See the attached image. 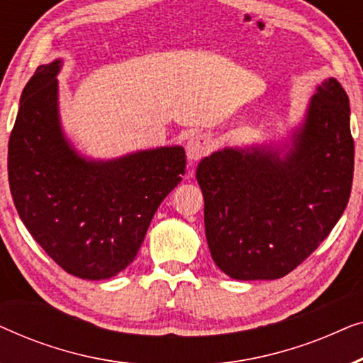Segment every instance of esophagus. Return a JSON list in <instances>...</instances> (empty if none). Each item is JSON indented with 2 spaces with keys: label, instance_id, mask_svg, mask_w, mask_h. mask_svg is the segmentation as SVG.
<instances>
[{
  "label": "esophagus",
  "instance_id": "obj_1",
  "mask_svg": "<svg viewBox=\"0 0 363 363\" xmlns=\"http://www.w3.org/2000/svg\"><path fill=\"white\" fill-rule=\"evenodd\" d=\"M211 150H213V140L210 135H206V133H200V135L191 137L186 143V157L188 160L191 162L200 160V158L208 155Z\"/></svg>",
  "mask_w": 363,
  "mask_h": 363
}]
</instances>
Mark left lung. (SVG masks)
Listing matches in <instances>:
<instances>
[{
    "instance_id": "obj_1",
    "label": "left lung",
    "mask_w": 363,
    "mask_h": 363,
    "mask_svg": "<svg viewBox=\"0 0 363 363\" xmlns=\"http://www.w3.org/2000/svg\"><path fill=\"white\" fill-rule=\"evenodd\" d=\"M354 138L349 97L325 79L284 157L271 148L205 157L196 180L205 196L213 261L233 279H279L329 236L350 198Z\"/></svg>"
}]
</instances>
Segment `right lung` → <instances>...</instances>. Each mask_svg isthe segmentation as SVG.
Masks as SVG:
<instances>
[{"mask_svg": "<svg viewBox=\"0 0 363 363\" xmlns=\"http://www.w3.org/2000/svg\"><path fill=\"white\" fill-rule=\"evenodd\" d=\"M59 67L39 66L21 94L8 143L9 190L54 262L82 279H107L135 259L157 208L185 175V150L86 162L59 127Z\"/></svg>", "mask_w": 363, "mask_h": 363, "instance_id": "1", "label": "right lung"}]
</instances>
